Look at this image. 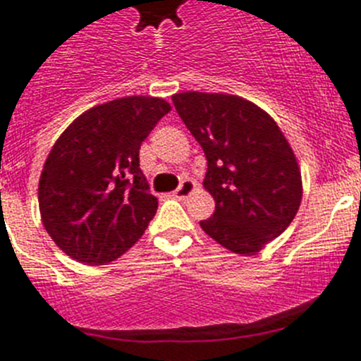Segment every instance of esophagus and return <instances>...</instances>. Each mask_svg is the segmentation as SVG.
I'll return each instance as SVG.
<instances>
[{
  "label": "esophagus",
  "mask_w": 361,
  "mask_h": 361,
  "mask_svg": "<svg viewBox=\"0 0 361 361\" xmlns=\"http://www.w3.org/2000/svg\"><path fill=\"white\" fill-rule=\"evenodd\" d=\"M195 190H197L195 183H193V180H190V178H184L183 183H180V186L175 190L173 195L177 197V199H188V197L195 193Z\"/></svg>",
  "instance_id": "obj_1"
}]
</instances>
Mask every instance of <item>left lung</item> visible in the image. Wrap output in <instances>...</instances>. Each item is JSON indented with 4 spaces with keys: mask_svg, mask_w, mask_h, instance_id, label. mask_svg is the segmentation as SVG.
Listing matches in <instances>:
<instances>
[{
    "mask_svg": "<svg viewBox=\"0 0 361 361\" xmlns=\"http://www.w3.org/2000/svg\"><path fill=\"white\" fill-rule=\"evenodd\" d=\"M178 116L208 159L204 188L215 213L200 222L213 240L250 257L286 231L302 202V173L283 132L238 95L180 92Z\"/></svg>",
    "mask_w": 361,
    "mask_h": 361,
    "instance_id": "obj_1",
    "label": "left lung"
}]
</instances>
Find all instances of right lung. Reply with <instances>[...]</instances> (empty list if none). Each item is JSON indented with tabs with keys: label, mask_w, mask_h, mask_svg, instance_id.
<instances>
[{
	"label": "right lung",
	"mask_w": 361,
	"mask_h": 361,
	"mask_svg": "<svg viewBox=\"0 0 361 361\" xmlns=\"http://www.w3.org/2000/svg\"><path fill=\"white\" fill-rule=\"evenodd\" d=\"M170 110L161 97L114 99L81 114L54 142L37 200L63 253L104 266L142 237L159 202L139 168V149Z\"/></svg>",
	"instance_id": "1"
}]
</instances>
